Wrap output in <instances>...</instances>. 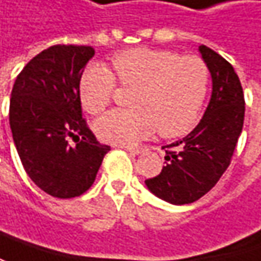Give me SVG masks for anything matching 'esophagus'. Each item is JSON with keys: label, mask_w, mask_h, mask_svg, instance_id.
<instances>
[{"label": "esophagus", "mask_w": 261, "mask_h": 261, "mask_svg": "<svg viewBox=\"0 0 261 261\" xmlns=\"http://www.w3.org/2000/svg\"><path fill=\"white\" fill-rule=\"evenodd\" d=\"M124 150H127V152H130L133 155H139V153H142V152H145L146 147L145 146H121Z\"/></svg>", "instance_id": "obj_1"}]
</instances>
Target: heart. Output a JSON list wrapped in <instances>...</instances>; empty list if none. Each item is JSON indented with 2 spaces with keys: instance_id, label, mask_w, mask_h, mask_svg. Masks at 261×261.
I'll return each instance as SVG.
<instances>
[{
  "instance_id": "1",
  "label": "heart",
  "mask_w": 261,
  "mask_h": 261,
  "mask_svg": "<svg viewBox=\"0 0 261 261\" xmlns=\"http://www.w3.org/2000/svg\"><path fill=\"white\" fill-rule=\"evenodd\" d=\"M112 70L90 66L80 81V99L91 115L101 114L114 99L115 80L130 88L131 109L112 111L96 122V133L112 145H133L155 128L165 139L186 134L196 122L207 97L210 70L196 56L153 48L116 54Z\"/></svg>"
}]
</instances>
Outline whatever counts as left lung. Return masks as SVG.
I'll return each mask as SVG.
<instances>
[{"mask_svg": "<svg viewBox=\"0 0 261 261\" xmlns=\"http://www.w3.org/2000/svg\"><path fill=\"white\" fill-rule=\"evenodd\" d=\"M213 80L207 111L193 130L176 143L164 146L165 167L147 178V189L176 205L202 198L230 165L245 115L242 85L233 66L220 54L199 45Z\"/></svg>", "mask_w": 261, "mask_h": 261, "instance_id": "left-lung-1", "label": "left lung"}]
</instances>
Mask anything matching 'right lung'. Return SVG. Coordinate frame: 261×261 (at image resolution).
Listing matches in <instances>:
<instances>
[{"instance_id":"right-lung-1","label":"right lung","mask_w":261,"mask_h":261,"mask_svg":"<svg viewBox=\"0 0 261 261\" xmlns=\"http://www.w3.org/2000/svg\"><path fill=\"white\" fill-rule=\"evenodd\" d=\"M93 56L90 45H53L24 66L11 90L10 128L24 171L60 199L88 191L111 150L96 140L81 111L80 81Z\"/></svg>"}]
</instances>
